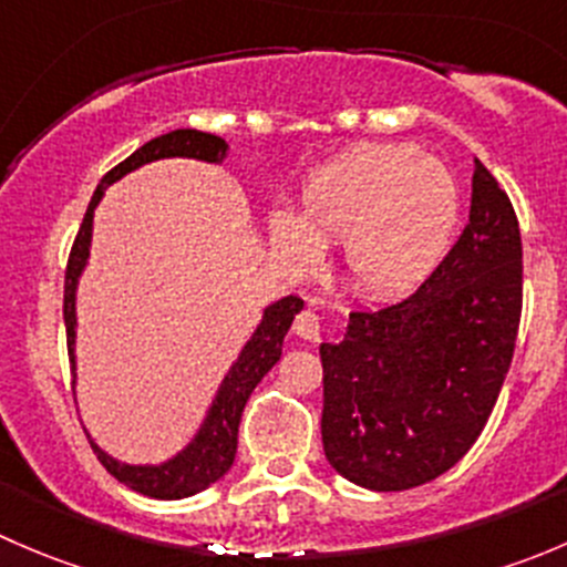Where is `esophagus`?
<instances>
[{
    "label": "esophagus",
    "mask_w": 567,
    "mask_h": 567,
    "mask_svg": "<svg viewBox=\"0 0 567 567\" xmlns=\"http://www.w3.org/2000/svg\"><path fill=\"white\" fill-rule=\"evenodd\" d=\"M293 331L299 337H305V340H318V337H320V318L310 310V307H307V310H301L299 316H296Z\"/></svg>",
    "instance_id": "34e87169"
}]
</instances>
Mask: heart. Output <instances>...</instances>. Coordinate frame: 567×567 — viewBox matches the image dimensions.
Listing matches in <instances>:
<instances>
[{
	"mask_svg": "<svg viewBox=\"0 0 567 567\" xmlns=\"http://www.w3.org/2000/svg\"><path fill=\"white\" fill-rule=\"evenodd\" d=\"M461 221V186L450 167L414 145L362 142L318 169L301 194V214L277 210L274 247L299 268L316 266L320 247L342 244L353 288L373 299L420 285Z\"/></svg>",
	"mask_w": 567,
	"mask_h": 567,
	"instance_id": "b5f03b06",
	"label": "heart"
}]
</instances>
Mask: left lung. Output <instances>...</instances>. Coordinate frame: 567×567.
<instances>
[{"label":"left lung","instance_id":"left-lung-1","mask_svg":"<svg viewBox=\"0 0 567 567\" xmlns=\"http://www.w3.org/2000/svg\"><path fill=\"white\" fill-rule=\"evenodd\" d=\"M522 233L474 158L468 225L411 296L353 310L320 346L323 453L351 483L405 491L453 468L483 433L522 320Z\"/></svg>","mask_w":567,"mask_h":567}]
</instances>
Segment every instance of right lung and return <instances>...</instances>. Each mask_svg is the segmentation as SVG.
Wrapping results in <instances>:
<instances>
[{"mask_svg": "<svg viewBox=\"0 0 567 567\" xmlns=\"http://www.w3.org/2000/svg\"><path fill=\"white\" fill-rule=\"evenodd\" d=\"M173 156L219 164L221 158L227 156V142L221 140V136L205 134V131L194 128H177L164 136H156V140H151L147 145H142L140 151L131 153V156L125 158V162H120L117 167L109 169V173L101 177L93 199H90L87 214H84L82 227H79L76 241H73L71 257H68L65 268L62 316H65L71 370H76L73 368V342H76V282L79 277H82V268L90 255L95 205L104 197V188L112 186V183L120 181L123 175H128L131 169L142 167V164L158 162V158ZM301 307H305V301H301L299 296H285V299L274 301V305L262 312L260 326H257L251 340L244 346L238 362L233 364L230 373L221 381L203 427H199L194 442L188 444L183 453H177L173 461L162 463V466H128V463L109 458L104 450H99V444L90 442L95 453H99V461L104 463L106 472L112 474V477H117L120 483L128 485L131 491H140V494L153 496V499H183V496H192L197 494V491L208 488V485L216 483L221 474H227V468L236 461L238 422H241L244 405H247L255 386L262 381V375H266L268 370L279 362V357H282V340L285 334H288L293 318L301 312Z\"/></svg>", "mask_w": 567, "mask_h": 567, "instance_id": "add662e5", "label": "right lung"}]
</instances>
